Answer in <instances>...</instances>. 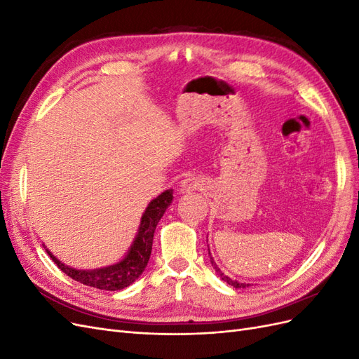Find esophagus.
I'll return each mask as SVG.
<instances>
[{
    "instance_id": "1",
    "label": "esophagus",
    "mask_w": 359,
    "mask_h": 359,
    "mask_svg": "<svg viewBox=\"0 0 359 359\" xmlns=\"http://www.w3.org/2000/svg\"><path fill=\"white\" fill-rule=\"evenodd\" d=\"M201 186H202V184H201V180L198 177H187L186 180H182L180 187H181L182 193H189V191H193V190H198Z\"/></svg>"
}]
</instances>
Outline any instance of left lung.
Masks as SVG:
<instances>
[{"instance_id":"left-lung-1","label":"left lung","mask_w":359,"mask_h":359,"mask_svg":"<svg viewBox=\"0 0 359 359\" xmlns=\"http://www.w3.org/2000/svg\"><path fill=\"white\" fill-rule=\"evenodd\" d=\"M211 264H212V266H214V269L217 271V274H219L220 277H222V280H224L226 283H229L231 286H233V287H238V289H241V287H245V286H248V285H245V283H238V281H235V280H232L231 277H227V276H224L222 271L219 269V266L215 265V262L212 260V257H211Z\"/></svg>"}]
</instances>
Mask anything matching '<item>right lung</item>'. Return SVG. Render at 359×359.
I'll use <instances>...</instances> for the list:
<instances>
[{
	"mask_svg": "<svg viewBox=\"0 0 359 359\" xmlns=\"http://www.w3.org/2000/svg\"><path fill=\"white\" fill-rule=\"evenodd\" d=\"M172 198V190H166L154 201H151L142 215V220H140L139 232L135 238L132 248L128 250V255L121 260V262H118L115 265L93 271L73 269L61 264L55 256H52V253H49V250H46V252L64 274H67L73 280L79 281V283L102 290H121L132 285L133 281H136L137 277L144 273L151 256V250H153L156 226L160 222L163 214H165L168 206L170 205Z\"/></svg>",
	"mask_w": 359,
	"mask_h": 359,
	"instance_id": "add662e5",
	"label": "right lung"
}]
</instances>
